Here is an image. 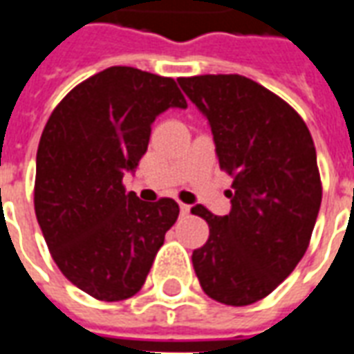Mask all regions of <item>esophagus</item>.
I'll return each instance as SVG.
<instances>
[{
    "mask_svg": "<svg viewBox=\"0 0 354 354\" xmlns=\"http://www.w3.org/2000/svg\"><path fill=\"white\" fill-rule=\"evenodd\" d=\"M189 210H192V207H189V205H185V203H180V212H182V214H189Z\"/></svg>",
    "mask_w": 354,
    "mask_h": 354,
    "instance_id": "esophagus-1",
    "label": "esophagus"
}]
</instances>
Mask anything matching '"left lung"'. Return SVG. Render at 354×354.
I'll list each match as a JSON object with an SVG mask.
<instances>
[{
  "instance_id": "left-lung-1",
  "label": "left lung",
  "mask_w": 354,
  "mask_h": 354,
  "mask_svg": "<svg viewBox=\"0 0 354 354\" xmlns=\"http://www.w3.org/2000/svg\"><path fill=\"white\" fill-rule=\"evenodd\" d=\"M178 83L208 119L220 169L233 176L230 214L192 208L210 227L193 250V269L208 297L256 304L294 271L311 241L322 201L311 132L296 109L245 75Z\"/></svg>"
}]
</instances>
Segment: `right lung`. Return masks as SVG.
Returning a JSON list of instances; mask_svg holds the SVG:
<instances>
[{
    "instance_id": "1",
    "label": "right lung",
    "mask_w": 354,
    "mask_h": 354,
    "mask_svg": "<svg viewBox=\"0 0 354 354\" xmlns=\"http://www.w3.org/2000/svg\"><path fill=\"white\" fill-rule=\"evenodd\" d=\"M187 108L172 77L111 66L66 94L43 129L34 207L50 256L68 281L102 301L146 282L180 207L124 192L146 153L155 117Z\"/></svg>"
}]
</instances>
